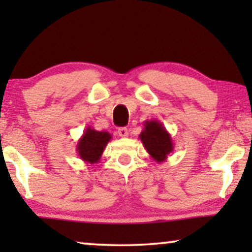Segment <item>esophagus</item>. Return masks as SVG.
Returning a JSON list of instances; mask_svg holds the SVG:
<instances>
[{
  "label": "esophagus",
  "instance_id": "1",
  "mask_svg": "<svg viewBox=\"0 0 252 252\" xmlns=\"http://www.w3.org/2000/svg\"><path fill=\"white\" fill-rule=\"evenodd\" d=\"M118 135L120 137H126L128 135V129L125 128V127H122V128L118 129Z\"/></svg>",
  "mask_w": 252,
  "mask_h": 252
}]
</instances>
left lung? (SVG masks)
Masks as SVG:
<instances>
[{
	"label": "left lung",
	"mask_w": 252,
	"mask_h": 252,
	"mask_svg": "<svg viewBox=\"0 0 252 252\" xmlns=\"http://www.w3.org/2000/svg\"><path fill=\"white\" fill-rule=\"evenodd\" d=\"M143 126L139 139L142 142L144 149L155 161L163 163L174 150L171 134L167 132L163 124L156 119L146 120Z\"/></svg>",
	"instance_id": "1"
}]
</instances>
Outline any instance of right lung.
<instances>
[{
    "mask_svg": "<svg viewBox=\"0 0 252 252\" xmlns=\"http://www.w3.org/2000/svg\"><path fill=\"white\" fill-rule=\"evenodd\" d=\"M112 139V135L104 130H96L92 127L85 129L77 143V153L80 159L86 164H96L101 159L106 144Z\"/></svg>",
    "mask_w": 252,
    "mask_h": 252,
    "instance_id": "right-lung-1",
    "label": "right lung"
}]
</instances>
